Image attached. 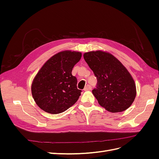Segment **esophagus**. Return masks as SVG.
<instances>
[{"label": "esophagus", "instance_id": "esophagus-1", "mask_svg": "<svg viewBox=\"0 0 159 159\" xmlns=\"http://www.w3.org/2000/svg\"><path fill=\"white\" fill-rule=\"evenodd\" d=\"M91 87L90 85H87L84 88V91H88V90H91Z\"/></svg>", "mask_w": 159, "mask_h": 159}]
</instances>
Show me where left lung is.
<instances>
[{
    "label": "left lung",
    "instance_id": "left-lung-1",
    "mask_svg": "<svg viewBox=\"0 0 159 159\" xmlns=\"http://www.w3.org/2000/svg\"><path fill=\"white\" fill-rule=\"evenodd\" d=\"M85 61L97 77V88L92 90L99 104L111 113L128 109L136 97L134 81L121 61L102 50L84 54Z\"/></svg>",
    "mask_w": 159,
    "mask_h": 159
}]
</instances>
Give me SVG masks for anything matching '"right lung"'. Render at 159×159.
I'll return each mask as SVG.
<instances>
[{
  "mask_svg": "<svg viewBox=\"0 0 159 159\" xmlns=\"http://www.w3.org/2000/svg\"><path fill=\"white\" fill-rule=\"evenodd\" d=\"M81 53L65 50L46 61L34 78L31 91L37 105L44 111L58 114L74 105L81 95L77 79L71 74Z\"/></svg>",
  "mask_w": 159,
  "mask_h": 159,
  "instance_id": "obj_1",
  "label": "right lung"
}]
</instances>
